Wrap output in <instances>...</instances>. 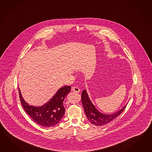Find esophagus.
I'll return each mask as SVG.
<instances>
[{"instance_id": "34e87169", "label": "esophagus", "mask_w": 152, "mask_h": 152, "mask_svg": "<svg viewBox=\"0 0 152 152\" xmlns=\"http://www.w3.org/2000/svg\"><path fill=\"white\" fill-rule=\"evenodd\" d=\"M72 91H74L75 93H79L80 91V89L77 87H74L72 88Z\"/></svg>"}]
</instances>
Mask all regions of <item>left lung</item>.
<instances>
[{"mask_svg": "<svg viewBox=\"0 0 152 152\" xmlns=\"http://www.w3.org/2000/svg\"><path fill=\"white\" fill-rule=\"evenodd\" d=\"M81 100L85 113L88 118V121L91 124L96 126L105 125L111 121L124 110L127 104H126L123 107L114 113L107 115L102 113L98 111V109L95 107L94 105L92 103L91 99H89L86 89L82 93Z\"/></svg>", "mask_w": 152, "mask_h": 152, "instance_id": "left-lung-1", "label": "left lung"}]
</instances>
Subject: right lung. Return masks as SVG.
<instances>
[{
  "label": "right lung",
  "instance_id": "1",
  "mask_svg": "<svg viewBox=\"0 0 152 152\" xmlns=\"http://www.w3.org/2000/svg\"><path fill=\"white\" fill-rule=\"evenodd\" d=\"M20 98L24 110L37 124L44 127H51L61 121L65 113L64 99L70 92V86L59 88L56 94L44 105L35 106L24 100L20 88Z\"/></svg>",
  "mask_w": 152,
  "mask_h": 152
}]
</instances>
